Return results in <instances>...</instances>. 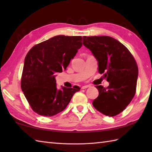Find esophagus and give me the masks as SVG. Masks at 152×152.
Returning <instances> with one entry per match:
<instances>
[{
    "label": "esophagus",
    "mask_w": 152,
    "mask_h": 152,
    "mask_svg": "<svg viewBox=\"0 0 152 152\" xmlns=\"http://www.w3.org/2000/svg\"><path fill=\"white\" fill-rule=\"evenodd\" d=\"M90 86L89 85H86V86H82V89H86V88H90Z\"/></svg>",
    "instance_id": "esophagus-1"
}]
</instances>
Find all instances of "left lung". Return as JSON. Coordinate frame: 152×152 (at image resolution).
<instances>
[{"label": "left lung", "instance_id": "1", "mask_svg": "<svg viewBox=\"0 0 152 152\" xmlns=\"http://www.w3.org/2000/svg\"><path fill=\"white\" fill-rule=\"evenodd\" d=\"M83 44L98 61V71L109 86H96L99 96L93 105L102 114L114 116L124 111L134 97L138 70L136 61L124 44L108 36L83 37Z\"/></svg>", "mask_w": 152, "mask_h": 152}]
</instances>
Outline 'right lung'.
<instances>
[{
	"label": "right lung",
	"mask_w": 152,
	"mask_h": 152,
	"mask_svg": "<svg viewBox=\"0 0 152 152\" xmlns=\"http://www.w3.org/2000/svg\"><path fill=\"white\" fill-rule=\"evenodd\" d=\"M82 37L59 35L31 48L25 57L21 89L31 107L38 114L51 117L62 112L78 86L57 88L56 73L66 69L82 46Z\"/></svg>",
	"instance_id": "1"
}]
</instances>
